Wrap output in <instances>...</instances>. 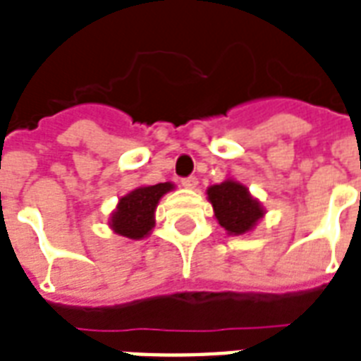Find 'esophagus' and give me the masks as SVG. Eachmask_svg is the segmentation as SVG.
Instances as JSON below:
<instances>
[{
    "instance_id": "obj_1",
    "label": "esophagus",
    "mask_w": 361,
    "mask_h": 361,
    "mask_svg": "<svg viewBox=\"0 0 361 361\" xmlns=\"http://www.w3.org/2000/svg\"><path fill=\"white\" fill-rule=\"evenodd\" d=\"M180 184H183L184 188H195V186H197V178H195L194 175H190V177H184L183 180H180Z\"/></svg>"
}]
</instances>
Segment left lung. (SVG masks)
Returning <instances> with one entry per match:
<instances>
[{"instance_id":"1","label":"left lung","mask_w":361,"mask_h":361,"mask_svg":"<svg viewBox=\"0 0 361 361\" xmlns=\"http://www.w3.org/2000/svg\"><path fill=\"white\" fill-rule=\"evenodd\" d=\"M207 195L212 203L219 224L235 235L250 230L258 219L264 216L258 201L252 200L248 190L235 180L214 184L207 190Z\"/></svg>"}]
</instances>
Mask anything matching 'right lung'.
<instances>
[{"label":"right lung","instance_id":"add662e5","mask_svg":"<svg viewBox=\"0 0 361 361\" xmlns=\"http://www.w3.org/2000/svg\"><path fill=\"white\" fill-rule=\"evenodd\" d=\"M173 188L171 183H160L154 186L133 190L120 200L113 214L111 226L116 233L130 239H141L154 226V211L158 201Z\"/></svg>","mask_w":361,"mask_h":361}]
</instances>
